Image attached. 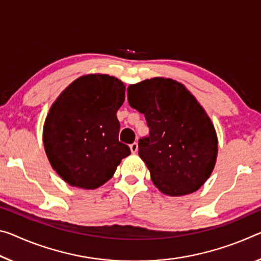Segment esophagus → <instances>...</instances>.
I'll use <instances>...</instances> for the list:
<instances>
[{"label":"esophagus","mask_w":261,"mask_h":261,"mask_svg":"<svg viewBox=\"0 0 261 261\" xmlns=\"http://www.w3.org/2000/svg\"><path fill=\"white\" fill-rule=\"evenodd\" d=\"M130 150L132 153H136L138 151V144L137 143H132L130 145Z\"/></svg>","instance_id":"obj_1"}]
</instances>
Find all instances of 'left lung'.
<instances>
[{
	"label": "left lung",
	"instance_id": "1",
	"mask_svg": "<svg viewBox=\"0 0 261 261\" xmlns=\"http://www.w3.org/2000/svg\"><path fill=\"white\" fill-rule=\"evenodd\" d=\"M127 101L145 115L150 135L139 139V156L161 193L187 195L203 185L217 158V135L204 109L186 87L153 77L127 87Z\"/></svg>",
	"mask_w": 261,
	"mask_h": 261
}]
</instances>
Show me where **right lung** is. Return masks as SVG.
I'll return each instance as SVG.
<instances>
[{
	"instance_id": "1",
	"label": "right lung",
	"mask_w": 261,
	"mask_h": 261,
	"mask_svg": "<svg viewBox=\"0 0 261 261\" xmlns=\"http://www.w3.org/2000/svg\"><path fill=\"white\" fill-rule=\"evenodd\" d=\"M125 86L107 74H88L59 95L46 116L43 142L52 168L73 187L95 189L113 177L130 147L118 140V109Z\"/></svg>"
}]
</instances>
